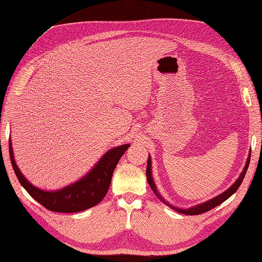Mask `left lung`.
<instances>
[{
	"instance_id": "1",
	"label": "left lung",
	"mask_w": 262,
	"mask_h": 262,
	"mask_svg": "<svg viewBox=\"0 0 262 262\" xmlns=\"http://www.w3.org/2000/svg\"><path fill=\"white\" fill-rule=\"evenodd\" d=\"M250 157H251V155H249V158H248V161H247V164H245V167H244V169H243V172L241 173V175H239V178L235 181V183H234V184L231 186V188H229L228 190H226L225 192H223L222 194L217 195L216 198H213V199H211V200H209V201H207V202H204V204H201V205H198V206H194V207H192V208H189V209H181V208H176V207H174V206H172V205H169L168 202H167L166 200H164L163 196L158 193V191H157V189H156V185H155V183H154V180H152V176H151V172H150V170H151V161H150V157H148V162H147V169H146L147 180H148L149 185H150L151 190L155 192V194L157 195V198H158L159 200H161V201L163 202V204H165L166 206L170 207V208H172V209H174L175 211L181 212V213H184V215H200V213H204V212H207V211H209V210L213 209V208L217 207L218 205L223 204V202L225 201V200H227L232 194L235 193V192L237 191V189L239 188V185H241V183L243 182V179H244V176H245V173H247L248 167H249V164H250Z\"/></svg>"
}]
</instances>
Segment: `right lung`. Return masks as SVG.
<instances>
[{
    "instance_id": "right-lung-1",
    "label": "right lung",
    "mask_w": 262,
    "mask_h": 262,
    "mask_svg": "<svg viewBox=\"0 0 262 262\" xmlns=\"http://www.w3.org/2000/svg\"><path fill=\"white\" fill-rule=\"evenodd\" d=\"M129 147L130 145H123L112 149L104 155L103 158L83 179L62 190L50 192L35 188L20 173L13 158L11 139H9L10 158L20 184L41 206L55 212H78L99 204L107 193L117 163Z\"/></svg>"
}]
</instances>
